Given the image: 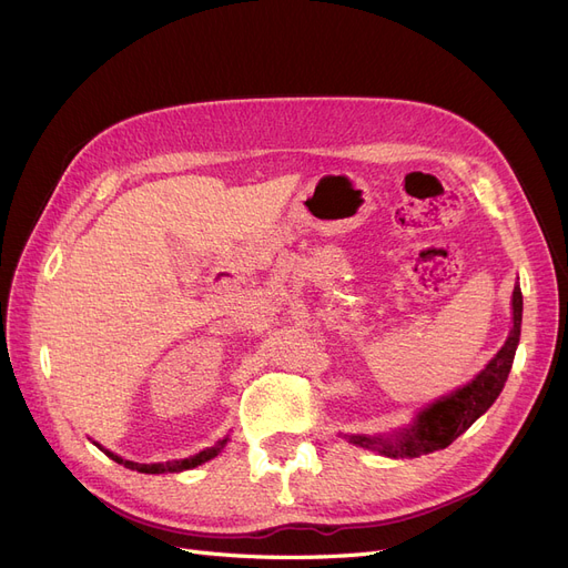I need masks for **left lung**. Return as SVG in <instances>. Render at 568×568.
Segmentation results:
<instances>
[{
    "label": "left lung",
    "instance_id": "1",
    "mask_svg": "<svg viewBox=\"0 0 568 568\" xmlns=\"http://www.w3.org/2000/svg\"><path fill=\"white\" fill-rule=\"evenodd\" d=\"M519 327H521V290L519 285H515L510 337L496 353V358L481 369L468 386L458 388L456 393L443 397V400H437L435 405L424 409L418 414L416 424L405 433H400V437L384 439V437L353 435L351 443L367 449H376L390 458H416V456L449 447L460 433H466L477 418L494 405L498 393L503 390V386H506L513 361H515V351L519 344Z\"/></svg>",
    "mask_w": 568,
    "mask_h": 568
}]
</instances>
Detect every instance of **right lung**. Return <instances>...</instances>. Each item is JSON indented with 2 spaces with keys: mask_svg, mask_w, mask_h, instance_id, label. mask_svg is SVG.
<instances>
[{
  "mask_svg": "<svg viewBox=\"0 0 568 568\" xmlns=\"http://www.w3.org/2000/svg\"><path fill=\"white\" fill-rule=\"evenodd\" d=\"M224 445H226V439H222V443H217L213 449H205V452L196 454L194 458L168 460V464H133V460H123L121 456H116V454H112V452H104L100 445H98V447H100L104 454H108L112 460H116V464H121V466H125V468L138 470V473H146V475H161V473H180V470L196 468V466L203 464V460H210L213 456H217V452L224 449Z\"/></svg>",
  "mask_w": 568,
  "mask_h": 568,
  "instance_id": "obj_1",
  "label": "right lung"
}]
</instances>
